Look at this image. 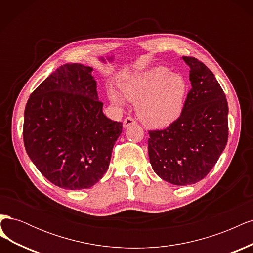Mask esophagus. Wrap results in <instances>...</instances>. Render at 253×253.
<instances>
[{
	"label": "esophagus",
	"mask_w": 253,
	"mask_h": 253,
	"mask_svg": "<svg viewBox=\"0 0 253 253\" xmlns=\"http://www.w3.org/2000/svg\"><path fill=\"white\" fill-rule=\"evenodd\" d=\"M135 124H136V121H135L134 118H132V117H126V118H125V120H124V127L126 128V127H128L129 126L135 125Z\"/></svg>",
	"instance_id": "34e87169"
}]
</instances>
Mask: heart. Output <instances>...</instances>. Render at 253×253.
<instances>
[{"label":"heart","mask_w":253,"mask_h":253,"mask_svg":"<svg viewBox=\"0 0 253 253\" xmlns=\"http://www.w3.org/2000/svg\"><path fill=\"white\" fill-rule=\"evenodd\" d=\"M120 89L129 101L137 102L136 111L141 121L152 127H167L177 120L185 109L189 83L183 76L169 68H148L120 82ZM110 100L118 106L125 98L113 87L108 89Z\"/></svg>","instance_id":"heart-1"}]
</instances>
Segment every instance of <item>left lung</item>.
Masks as SVG:
<instances>
[{
    "label": "left lung",
    "mask_w": 253,
    "mask_h": 253,
    "mask_svg": "<svg viewBox=\"0 0 253 253\" xmlns=\"http://www.w3.org/2000/svg\"><path fill=\"white\" fill-rule=\"evenodd\" d=\"M191 89L181 116L163 131H150L149 158L153 170L175 186L202 180L215 166L228 140V102L215 76L192 57Z\"/></svg>",
    "instance_id": "1"
}]
</instances>
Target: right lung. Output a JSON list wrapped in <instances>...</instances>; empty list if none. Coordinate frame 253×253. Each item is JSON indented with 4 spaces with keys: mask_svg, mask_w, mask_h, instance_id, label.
I'll list each match as a JSON object with an SVG mask.
<instances>
[{
    "mask_svg": "<svg viewBox=\"0 0 253 253\" xmlns=\"http://www.w3.org/2000/svg\"><path fill=\"white\" fill-rule=\"evenodd\" d=\"M93 67L64 64L30 95L23 139L45 178L66 190L93 187L110 165L121 122L102 112Z\"/></svg>",
    "mask_w": 253,
    "mask_h": 253,
    "instance_id": "add662e5",
    "label": "right lung"
}]
</instances>
